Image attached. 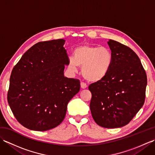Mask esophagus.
<instances>
[{
	"instance_id": "34e87169",
	"label": "esophagus",
	"mask_w": 155,
	"mask_h": 155,
	"mask_svg": "<svg viewBox=\"0 0 155 155\" xmlns=\"http://www.w3.org/2000/svg\"><path fill=\"white\" fill-rule=\"evenodd\" d=\"M81 88H83V89H84V88H86L87 87V85L86 83H83V82H82V83H81Z\"/></svg>"
}]
</instances>
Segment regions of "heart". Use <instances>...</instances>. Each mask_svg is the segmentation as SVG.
I'll list each match as a JSON object with an SVG mask.
<instances>
[{"label":"heart","instance_id":"heart-1","mask_svg":"<svg viewBox=\"0 0 155 155\" xmlns=\"http://www.w3.org/2000/svg\"><path fill=\"white\" fill-rule=\"evenodd\" d=\"M113 63V55L107 48L89 45H82L73 51V58H69L68 68L76 72L82 67L85 79L96 83L107 77Z\"/></svg>","mask_w":155,"mask_h":155}]
</instances>
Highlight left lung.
Listing matches in <instances>:
<instances>
[{
    "mask_svg": "<svg viewBox=\"0 0 155 155\" xmlns=\"http://www.w3.org/2000/svg\"><path fill=\"white\" fill-rule=\"evenodd\" d=\"M113 63L107 77L89 85L90 108L97 124L108 128L124 127L143 106L147 78L137 54L117 41L107 42Z\"/></svg>",
    "mask_w": 155,
    "mask_h": 155,
    "instance_id": "1",
    "label": "left lung"
}]
</instances>
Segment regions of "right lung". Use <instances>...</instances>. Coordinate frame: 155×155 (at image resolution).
I'll use <instances>...</instances> for the list:
<instances>
[{
  "label": "right lung",
  "instance_id": "add662e5",
  "mask_svg": "<svg viewBox=\"0 0 155 155\" xmlns=\"http://www.w3.org/2000/svg\"><path fill=\"white\" fill-rule=\"evenodd\" d=\"M64 39L39 42L13 68L7 94L10 108L22 126L45 131L64 120L80 81L64 76L68 57Z\"/></svg>",
  "mask_w": 155,
  "mask_h": 155
}]
</instances>
